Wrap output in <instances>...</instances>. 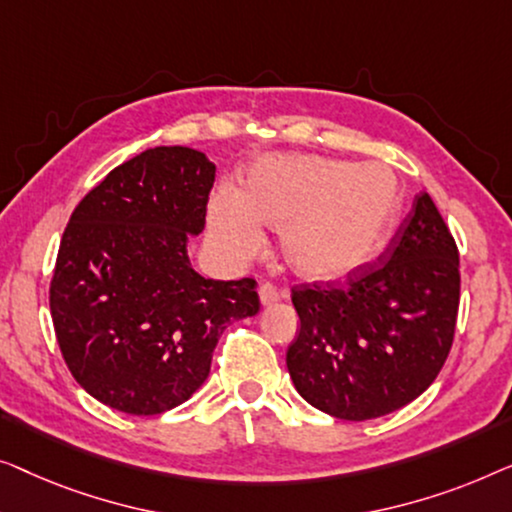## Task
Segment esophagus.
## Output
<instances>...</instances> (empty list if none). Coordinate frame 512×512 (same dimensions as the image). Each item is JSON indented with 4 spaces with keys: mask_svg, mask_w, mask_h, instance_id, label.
Returning <instances> with one entry per match:
<instances>
[{
    "mask_svg": "<svg viewBox=\"0 0 512 512\" xmlns=\"http://www.w3.org/2000/svg\"><path fill=\"white\" fill-rule=\"evenodd\" d=\"M280 297H283V294H280V290L273 283H262V285H259V301H262V306L276 304Z\"/></svg>",
    "mask_w": 512,
    "mask_h": 512,
    "instance_id": "esophagus-1",
    "label": "esophagus"
}]
</instances>
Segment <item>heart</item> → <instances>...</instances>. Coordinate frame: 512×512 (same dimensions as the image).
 Listing matches in <instances>:
<instances>
[{"label": "heart", "instance_id": "1", "mask_svg": "<svg viewBox=\"0 0 512 512\" xmlns=\"http://www.w3.org/2000/svg\"><path fill=\"white\" fill-rule=\"evenodd\" d=\"M401 190L385 164L318 155L262 157L246 192L222 185L208 208L213 239L248 257L262 243V222L283 229V255L306 278H341L369 262L397 222Z\"/></svg>", "mask_w": 512, "mask_h": 512}]
</instances>
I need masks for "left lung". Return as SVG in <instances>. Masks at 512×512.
Returning a JSON list of instances; mask_svg holds the SVG:
<instances>
[{"label":"left lung","mask_w":512,"mask_h":512,"mask_svg":"<svg viewBox=\"0 0 512 512\" xmlns=\"http://www.w3.org/2000/svg\"><path fill=\"white\" fill-rule=\"evenodd\" d=\"M299 336L287 371L311 406L338 420L394 413L434 383L459 311V250L420 192L378 262L345 283L294 285Z\"/></svg>","instance_id":"obj_1"}]
</instances>
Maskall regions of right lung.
Segmentation results:
<instances>
[{"mask_svg":"<svg viewBox=\"0 0 512 512\" xmlns=\"http://www.w3.org/2000/svg\"><path fill=\"white\" fill-rule=\"evenodd\" d=\"M215 164L157 146L115 167L64 229L50 315L71 376L129 415L181 406L211 371L234 320L259 311L253 278L211 280L187 257L206 225Z\"/></svg>","mask_w":512,"mask_h":512,"instance_id":"1","label":"right lung"}]
</instances>
